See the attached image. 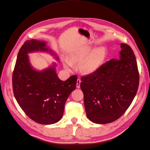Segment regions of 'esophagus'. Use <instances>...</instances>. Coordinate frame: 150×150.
<instances>
[{
    "label": "esophagus",
    "instance_id": "obj_1",
    "mask_svg": "<svg viewBox=\"0 0 150 150\" xmlns=\"http://www.w3.org/2000/svg\"><path fill=\"white\" fill-rule=\"evenodd\" d=\"M81 83V81L79 79H78L77 80V84H76V88H80V84Z\"/></svg>",
    "mask_w": 150,
    "mask_h": 150
}]
</instances>
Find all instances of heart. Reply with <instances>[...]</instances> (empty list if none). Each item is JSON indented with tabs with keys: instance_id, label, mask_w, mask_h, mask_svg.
<instances>
[{
	"instance_id": "heart-1",
	"label": "heart",
	"mask_w": 150,
	"mask_h": 150,
	"mask_svg": "<svg viewBox=\"0 0 150 150\" xmlns=\"http://www.w3.org/2000/svg\"><path fill=\"white\" fill-rule=\"evenodd\" d=\"M107 56L106 49L104 46H87L74 50L69 54L70 61L62 60V64L67 70L72 67V63H79V68L84 74H90L98 71L103 64Z\"/></svg>"
}]
</instances>
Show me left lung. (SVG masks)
Instances as JSON below:
<instances>
[{
  "label": "left lung",
  "mask_w": 150,
  "mask_h": 150,
  "mask_svg": "<svg viewBox=\"0 0 150 150\" xmlns=\"http://www.w3.org/2000/svg\"><path fill=\"white\" fill-rule=\"evenodd\" d=\"M120 46L118 57L81 78L86 116L94 123L107 124L120 118L137 94L139 73L135 56L128 45Z\"/></svg>",
  "instance_id": "left-lung-1"
}]
</instances>
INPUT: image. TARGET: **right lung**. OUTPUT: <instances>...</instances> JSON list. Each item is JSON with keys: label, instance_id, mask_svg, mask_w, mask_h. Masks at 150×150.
Wrapping results in <instances>:
<instances>
[{"label": "right lung", "instance_id": "right-lung-1", "mask_svg": "<svg viewBox=\"0 0 150 150\" xmlns=\"http://www.w3.org/2000/svg\"><path fill=\"white\" fill-rule=\"evenodd\" d=\"M43 52L59 61L57 54L44 40L31 39L18 53L12 75L13 92L20 107L29 117L42 125L54 124L63 116L66 101L76 87V76L65 81L58 78L56 63L42 70L32 66L28 54Z\"/></svg>", "mask_w": 150, "mask_h": 150}]
</instances>
